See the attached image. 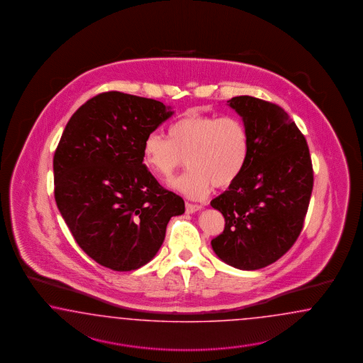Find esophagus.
I'll return each mask as SVG.
<instances>
[{
    "label": "esophagus",
    "mask_w": 363,
    "mask_h": 363,
    "mask_svg": "<svg viewBox=\"0 0 363 363\" xmlns=\"http://www.w3.org/2000/svg\"><path fill=\"white\" fill-rule=\"evenodd\" d=\"M202 209V206L201 205H194V203H186V213L187 214H193V213H196L198 210Z\"/></svg>",
    "instance_id": "1"
}]
</instances>
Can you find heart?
Wrapping results in <instances>:
<instances>
[{
  "instance_id": "obj_1",
  "label": "heart",
  "mask_w": 363,
  "mask_h": 363,
  "mask_svg": "<svg viewBox=\"0 0 363 363\" xmlns=\"http://www.w3.org/2000/svg\"><path fill=\"white\" fill-rule=\"evenodd\" d=\"M250 150L249 133L235 117L187 113L169 126V138L150 133L143 160L154 174L172 179L179 167L189 170L172 186L191 199H202L213 186L229 187L240 178Z\"/></svg>"
}]
</instances>
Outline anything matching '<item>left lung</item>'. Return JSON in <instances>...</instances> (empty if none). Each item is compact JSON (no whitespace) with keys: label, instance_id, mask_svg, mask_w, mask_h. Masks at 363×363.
<instances>
[{"label":"left lung","instance_id":"8db88e82","mask_svg":"<svg viewBox=\"0 0 363 363\" xmlns=\"http://www.w3.org/2000/svg\"><path fill=\"white\" fill-rule=\"evenodd\" d=\"M250 150L240 178L210 205L225 229L211 247L225 264L257 270L273 264L297 241L313 190V165L303 134L281 106L250 96L233 97Z\"/></svg>","mask_w":363,"mask_h":363}]
</instances>
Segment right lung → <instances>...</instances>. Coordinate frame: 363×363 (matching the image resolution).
Listing matches in <instances>:
<instances>
[{"instance_id":"right-lung-1","label":"right lung","mask_w":363,"mask_h":363,"mask_svg":"<svg viewBox=\"0 0 363 363\" xmlns=\"http://www.w3.org/2000/svg\"><path fill=\"white\" fill-rule=\"evenodd\" d=\"M172 116L155 99L101 93L72 116L55 149L57 208L78 246L111 270L152 261L167 222L185 213L143 162L145 138Z\"/></svg>"}]
</instances>
